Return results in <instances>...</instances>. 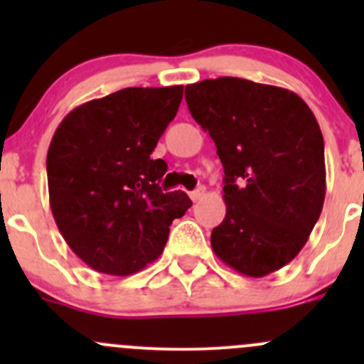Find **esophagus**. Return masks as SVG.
<instances>
[{
  "mask_svg": "<svg viewBox=\"0 0 364 364\" xmlns=\"http://www.w3.org/2000/svg\"><path fill=\"white\" fill-rule=\"evenodd\" d=\"M204 193H205L204 186H199V188H196V190H193V192H190V199H192L193 203H197V200L203 199Z\"/></svg>",
  "mask_w": 364,
  "mask_h": 364,
  "instance_id": "obj_1",
  "label": "esophagus"
}]
</instances>
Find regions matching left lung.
Wrapping results in <instances>:
<instances>
[{
  "label": "left lung",
  "instance_id": "8db88e82",
  "mask_svg": "<svg viewBox=\"0 0 364 364\" xmlns=\"http://www.w3.org/2000/svg\"><path fill=\"white\" fill-rule=\"evenodd\" d=\"M185 98L225 172L227 213L211 232L213 252L247 277L274 273L301 252L324 204L314 112L292 91L240 77L188 84Z\"/></svg>",
  "mask_w": 364,
  "mask_h": 364
}]
</instances>
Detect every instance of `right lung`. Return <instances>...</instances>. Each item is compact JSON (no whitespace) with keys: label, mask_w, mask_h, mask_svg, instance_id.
Masks as SVG:
<instances>
[{"label":"right lung","mask_w":364,"mask_h":364,"mask_svg":"<svg viewBox=\"0 0 364 364\" xmlns=\"http://www.w3.org/2000/svg\"><path fill=\"white\" fill-rule=\"evenodd\" d=\"M181 98L183 86L124 87L70 111L54 132L50 211L72 252L98 273L144 269L192 205L181 190L161 192L167 164L151 159Z\"/></svg>","instance_id":"obj_1"}]
</instances>
